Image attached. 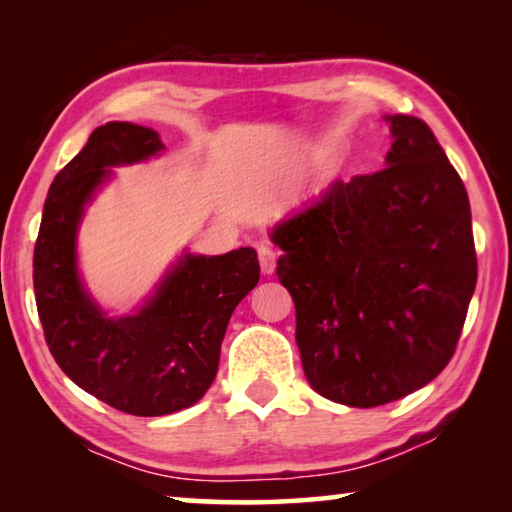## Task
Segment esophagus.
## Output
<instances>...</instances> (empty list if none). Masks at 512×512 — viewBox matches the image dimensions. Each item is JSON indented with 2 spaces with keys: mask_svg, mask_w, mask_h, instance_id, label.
Masks as SVG:
<instances>
[{
  "mask_svg": "<svg viewBox=\"0 0 512 512\" xmlns=\"http://www.w3.org/2000/svg\"><path fill=\"white\" fill-rule=\"evenodd\" d=\"M257 255H259V266H262V273L264 275H271L275 271V250L268 248V246H257Z\"/></svg>",
  "mask_w": 512,
  "mask_h": 512,
  "instance_id": "obj_1",
  "label": "esophagus"
}]
</instances>
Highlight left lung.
Listing matches in <instances>:
<instances>
[{
  "mask_svg": "<svg viewBox=\"0 0 512 512\" xmlns=\"http://www.w3.org/2000/svg\"><path fill=\"white\" fill-rule=\"evenodd\" d=\"M386 169L334 180L271 230L309 386L372 409L440 375L476 287L470 198L418 117L386 115Z\"/></svg>",
  "mask_w": 512,
  "mask_h": 512,
  "instance_id": "left-lung-1",
  "label": "left lung"
}]
</instances>
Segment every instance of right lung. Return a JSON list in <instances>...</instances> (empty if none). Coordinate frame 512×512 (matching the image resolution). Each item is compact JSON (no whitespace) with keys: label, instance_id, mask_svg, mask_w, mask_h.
I'll return each instance as SVG.
<instances>
[{"label":"right lung","instance_id":"right-lung-1","mask_svg":"<svg viewBox=\"0 0 512 512\" xmlns=\"http://www.w3.org/2000/svg\"><path fill=\"white\" fill-rule=\"evenodd\" d=\"M164 144L153 128L108 121L49 187L33 253V289L60 370L112 409L155 418L189 409L219 370L230 316L259 282L253 248L183 250L155 291L126 316H108L85 287L76 239L112 169L146 162Z\"/></svg>","mask_w":512,"mask_h":512}]
</instances>
